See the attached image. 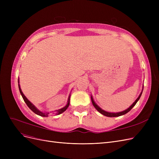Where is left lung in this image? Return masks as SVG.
<instances>
[{
    "label": "left lung",
    "mask_w": 159,
    "mask_h": 159,
    "mask_svg": "<svg viewBox=\"0 0 159 159\" xmlns=\"http://www.w3.org/2000/svg\"><path fill=\"white\" fill-rule=\"evenodd\" d=\"M143 90H142V91H141V93H140V95H139V96L138 97V98L135 100V102H134V103L131 105V106H130V107H129L128 109H127L126 110L123 111H121V112H118V113H110V112L105 111L103 110L102 109H101V108L98 106V105L95 103L94 100H93V98H92V96H91V102H92L93 105L94 106V107H95L96 109H97L100 113H102V115H105V116L109 117H119V116H121V115H125V114H126L127 113H128V112L129 111H131V109L134 106V105H136V103H137V102H138V101L139 100V99H140L141 96V94H142V93H143Z\"/></svg>",
    "instance_id": "1"
}]
</instances>
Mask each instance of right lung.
Here are the masks:
<instances>
[{
	"instance_id": "add662e5",
	"label": "right lung",
	"mask_w": 159,
	"mask_h": 159,
	"mask_svg": "<svg viewBox=\"0 0 159 159\" xmlns=\"http://www.w3.org/2000/svg\"><path fill=\"white\" fill-rule=\"evenodd\" d=\"M18 82L19 91H20V94H21V95H22V97L24 101H25V103H26V105H28V107H29L34 113H36V114L38 115H40V116H42V117H48V116L49 113H44V112L40 111L38 110V109L34 106V105L30 102V101L28 100V99L26 98V96H25V95H24V93H22V90H21V89H20V84H19V79H18ZM70 95H69V98H68V103H67V105H66L65 107H64L63 108L60 109H58V110H56V115H60V114L62 113L63 112H64L67 109H68V107H69V105H70Z\"/></svg>"
}]
</instances>
